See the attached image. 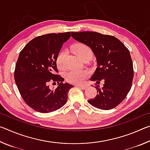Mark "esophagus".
Returning <instances> with one entry per match:
<instances>
[{
    "label": "esophagus",
    "instance_id": "1",
    "mask_svg": "<svg viewBox=\"0 0 150 150\" xmlns=\"http://www.w3.org/2000/svg\"><path fill=\"white\" fill-rule=\"evenodd\" d=\"M77 86L78 87H79L80 88H81V89H83V90L86 89L87 87V85H77Z\"/></svg>",
    "mask_w": 150,
    "mask_h": 150
}]
</instances>
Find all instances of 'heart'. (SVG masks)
I'll list each match as a JSON object with an SVG mask.
<instances>
[{
	"label": "heart",
	"mask_w": 150,
	"mask_h": 150,
	"mask_svg": "<svg viewBox=\"0 0 150 150\" xmlns=\"http://www.w3.org/2000/svg\"><path fill=\"white\" fill-rule=\"evenodd\" d=\"M73 51L81 60H84L87 58H91L93 56V52L88 45L84 44H76L73 46ZM66 54L64 51L59 53L57 57V65L59 69L65 67V60ZM89 73L86 70H71L65 74V78L68 82L75 84L82 83L87 79Z\"/></svg>",
	"instance_id": "1"
}]
</instances>
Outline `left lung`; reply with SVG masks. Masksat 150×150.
<instances>
[{
	"mask_svg": "<svg viewBox=\"0 0 150 150\" xmlns=\"http://www.w3.org/2000/svg\"><path fill=\"white\" fill-rule=\"evenodd\" d=\"M73 39L88 45L97 62L95 72L90 79L96 84L98 94L88 100L94 107L110 110L124 100L130 91L134 77L133 63L128 48L113 35L95 32H71Z\"/></svg>",
	"mask_w": 150,
	"mask_h": 150,
	"instance_id": "8db88e82",
	"label": "left lung"
}]
</instances>
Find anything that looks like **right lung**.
Masks as SVG:
<instances>
[{
	"label": "right lung",
	"mask_w": 150,
	"mask_h": 150,
	"mask_svg": "<svg viewBox=\"0 0 150 150\" xmlns=\"http://www.w3.org/2000/svg\"><path fill=\"white\" fill-rule=\"evenodd\" d=\"M70 37V32L40 35L30 41L20 53L14 71L15 82L24 102L35 111L48 113L62 108L74 87L63 83L64 79L55 74L58 72L57 57L63 43ZM50 81L57 82L58 87L50 90Z\"/></svg>",
	"instance_id": "add662e5"
}]
</instances>
